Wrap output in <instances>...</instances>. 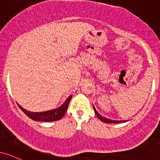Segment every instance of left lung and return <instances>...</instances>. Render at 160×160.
Wrapping results in <instances>:
<instances>
[{"label":"left lung","instance_id":"8db88e82","mask_svg":"<svg viewBox=\"0 0 160 160\" xmlns=\"http://www.w3.org/2000/svg\"><path fill=\"white\" fill-rule=\"evenodd\" d=\"M93 109H94L95 113L96 114L97 117H98V118L100 119L101 121H102V122H106V123H120V122H126L125 120H110V119L105 118V117H102V116L101 115L100 113H98V111H96V109H95L94 106H93Z\"/></svg>","mask_w":160,"mask_h":160}]
</instances>
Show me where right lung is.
<instances>
[{
  "mask_svg": "<svg viewBox=\"0 0 160 160\" xmlns=\"http://www.w3.org/2000/svg\"><path fill=\"white\" fill-rule=\"evenodd\" d=\"M72 95H70L67 100L64 102L63 104L60 106L59 108H56V109L51 110V111H44V112H31L26 111L22 108L19 104L18 106L20 109L24 113L26 114L30 119L35 121H40V122H52V121L58 120L62 119V117L65 115V113L67 111L68 106L70 101H71Z\"/></svg>",
  "mask_w": 160,
  "mask_h": 160,
  "instance_id": "right-lung-1",
  "label": "right lung"
}]
</instances>
